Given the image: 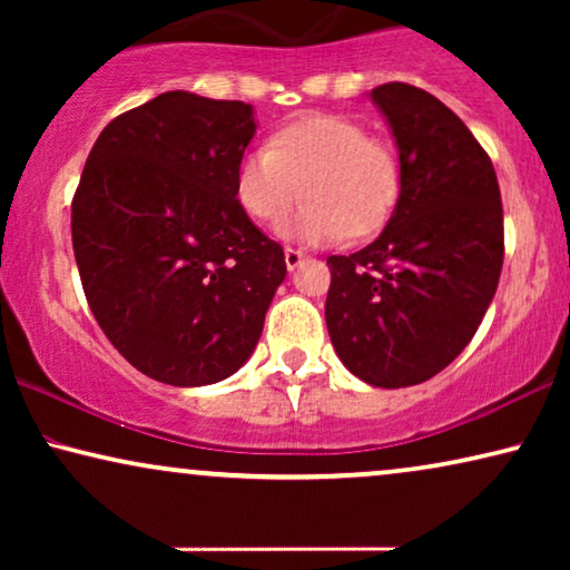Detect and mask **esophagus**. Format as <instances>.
<instances>
[{
	"mask_svg": "<svg viewBox=\"0 0 570 570\" xmlns=\"http://www.w3.org/2000/svg\"><path fill=\"white\" fill-rule=\"evenodd\" d=\"M306 259V256H303V252H298V248H291L287 246L285 248V264H287V269H295V267H301V262Z\"/></svg>",
	"mask_w": 570,
	"mask_h": 570,
	"instance_id": "1",
	"label": "esophagus"
}]
</instances>
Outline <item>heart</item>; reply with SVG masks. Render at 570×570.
<instances>
[{
  "mask_svg": "<svg viewBox=\"0 0 570 570\" xmlns=\"http://www.w3.org/2000/svg\"><path fill=\"white\" fill-rule=\"evenodd\" d=\"M279 225L303 244H340L373 236L392 217L402 191L400 155L345 114H306L272 131L267 147L244 153L236 168V199L256 223Z\"/></svg>",
  "mask_w": 570,
  "mask_h": 570,
  "instance_id": "obj_1",
  "label": "heart"
}]
</instances>
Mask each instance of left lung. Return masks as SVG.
<instances>
[{
	"label": "left lung",
	"instance_id": "8db88e82",
	"mask_svg": "<svg viewBox=\"0 0 570 570\" xmlns=\"http://www.w3.org/2000/svg\"><path fill=\"white\" fill-rule=\"evenodd\" d=\"M402 166L381 236L330 256L326 330L371 386L402 389L446 368L478 332L503 267V205L488 153L464 121L407 82L371 90Z\"/></svg>",
	"mask_w": 570,
	"mask_h": 570
}]
</instances>
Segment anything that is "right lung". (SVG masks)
<instances>
[{
    "mask_svg": "<svg viewBox=\"0 0 570 570\" xmlns=\"http://www.w3.org/2000/svg\"><path fill=\"white\" fill-rule=\"evenodd\" d=\"M254 131L248 104L170 90L116 116L82 168L72 246L85 298L111 345L163 384L236 373L285 279L283 246L236 199Z\"/></svg>",
    "mask_w": 570,
    "mask_h": 570,
    "instance_id": "obj_1",
    "label": "right lung"
}]
</instances>
